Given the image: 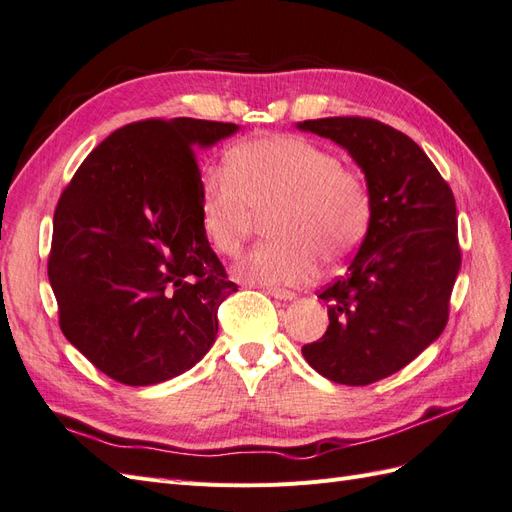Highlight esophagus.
<instances>
[{"label": "esophagus", "mask_w": 512, "mask_h": 512, "mask_svg": "<svg viewBox=\"0 0 512 512\" xmlns=\"http://www.w3.org/2000/svg\"><path fill=\"white\" fill-rule=\"evenodd\" d=\"M266 292H268L272 298H277V300H294V298H296L294 292L281 290V287H266Z\"/></svg>", "instance_id": "esophagus-1"}]
</instances>
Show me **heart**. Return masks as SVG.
<instances>
[{"label":"heart","instance_id":"heart-1","mask_svg":"<svg viewBox=\"0 0 512 512\" xmlns=\"http://www.w3.org/2000/svg\"><path fill=\"white\" fill-rule=\"evenodd\" d=\"M201 231L220 255H235L257 218L272 242L244 253L235 277L261 285H300L318 261L335 266L357 251L372 225V194L357 170L318 142L270 134L227 155V173L201 183Z\"/></svg>","mask_w":512,"mask_h":512}]
</instances>
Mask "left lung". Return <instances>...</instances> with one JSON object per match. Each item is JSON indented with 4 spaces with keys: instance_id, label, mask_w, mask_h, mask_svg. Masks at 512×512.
Wrapping results in <instances>:
<instances>
[{
    "instance_id": "obj_1",
    "label": "left lung",
    "mask_w": 512,
    "mask_h": 512,
    "mask_svg": "<svg viewBox=\"0 0 512 512\" xmlns=\"http://www.w3.org/2000/svg\"><path fill=\"white\" fill-rule=\"evenodd\" d=\"M298 129L344 147L372 194L359 253L318 296L329 305V329L303 357L333 383L370 385L409 365L448 324L461 270L454 194L428 155L381 121L329 116Z\"/></svg>"
}]
</instances>
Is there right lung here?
<instances>
[{
	"instance_id": "1",
	"label": "right lung",
	"mask_w": 512,
	"mask_h": 512,
	"mask_svg": "<svg viewBox=\"0 0 512 512\" xmlns=\"http://www.w3.org/2000/svg\"><path fill=\"white\" fill-rule=\"evenodd\" d=\"M238 129L186 116L125 125L60 196L47 264L60 329L114 381L164 383L216 342L218 307L238 285L203 238L194 149Z\"/></svg>"
}]
</instances>
